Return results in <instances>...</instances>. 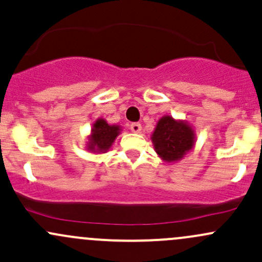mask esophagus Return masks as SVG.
Returning <instances> with one entry per match:
<instances>
[{"label":"esophagus","mask_w":262,"mask_h":262,"mask_svg":"<svg viewBox=\"0 0 262 262\" xmlns=\"http://www.w3.org/2000/svg\"><path fill=\"white\" fill-rule=\"evenodd\" d=\"M130 128H131L132 132H135V134H139V132L142 130V126H141V123L134 122V123H131Z\"/></svg>","instance_id":"obj_1"}]
</instances>
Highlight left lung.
<instances>
[{
  "label": "left lung",
  "mask_w": 262,
  "mask_h": 262,
  "mask_svg": "<svg viewBox=\"0 0 262 262\" xmlns=\"http://www.w3.org/2000/svg\"><path fill=\"white\" fill-rule=\"evenodd\" d=\"M151 141L160 159L168 164L176 162L195 146V130L186 121L166 115L157 121Z\"/></svg>",
  "instance_id": "8db88e82"
}]
</instances>
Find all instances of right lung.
Returning a JSON list of instances; mask_svg holds the SVG:
<instances>
[{
  "label": "right lung",
  "mask_w": 262,
  "mask_h": 262,
  "mask_svg": "<svg viewBox=\"0 0 262 262\" xmlns=\"http://www.w3.org/2000/svg\"><path fill=\"white\" fill-rule=\"evenodd\" d=\"M121 132L119 125H110L103 119H97L91 128L86 142V147L90 152L105 154L111 148L112 143Z\"/></svg>",
  "instance_id": "obj_1"
}]
</instances>
